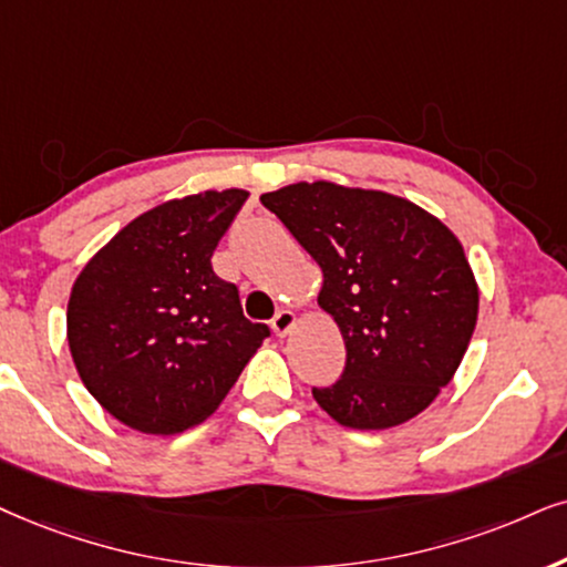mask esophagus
I'll list each match as a JSON object with an SVG mask.
<instances>
[{"label": "esophagus", "mask_w": 567, "mask_h": 567, "mask_svg": "<svg viewBox=\"0 0 567 567\" xmlns=\"http://www.w3.org/2000/svg\"><path fill=\"white\" fill-rule=\"evenodd\" d=\"M296 324H298V317L292 311H288V308H282V311H279L277 317L271 319V329H275V334H279V337L290 334L292 327H296Z\"/></svg>", "instance_id": "1"}]
</instances>
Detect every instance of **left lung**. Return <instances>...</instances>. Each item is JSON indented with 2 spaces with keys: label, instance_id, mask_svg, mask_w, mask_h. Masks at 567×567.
Here are the masks:
<instances>
[{
  "label": "left lung",
  "instance_id": "obj_1",
  "mask_svg": "<svg viewBox=\"0 0 567 567\" xmlns=\"http://www.w3.org/2000/svg\"><path fill=\"white\" fill-rule=\"evenodd\" d=\"M319 264V306L346 340V371L313 400L337 424L390 429L434 403L461 367L478 285L461 240L434 214L384 190L329 181L264 193Z\"/></svg>",
  "mask_w": 567,
  "mask_h": 567
}]
</instances>
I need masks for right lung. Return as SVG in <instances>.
<instances>
[{
	"mask_svg": "<svg viewBox=\"0 0 567 567\" xmlns=\"http://www.w3.org/2000/svg\"><path fill=\"white\" fill-rule=\"evenodd\" d=\"M246 198L227 188L164 200L114 235L70 290L78 374L135 432L181 434L209 419L269 337L212 269Z\"/></svg>",
	"mask_w": 567,
	"mask_h": 567,
	"instance_id": "1",
	"label": "right lung"
}]
</instances>
